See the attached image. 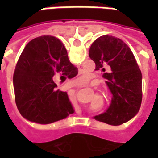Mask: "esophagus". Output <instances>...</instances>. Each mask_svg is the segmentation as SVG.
Listing matches in <instances>:
<instances>
[{
  "mask_svg": "<svg viewBox=\"0 0 158 158\" xmlns=\"http://www.w3.org/2000/svg\"><path fill=\"white\" fill-rule=\"evenodd\" d=\"M72 87H75V88H78V89H79V88H82V87H84V86L79 85H77L76 83H73V84L72 85Z\"/></svg>",
  "mask_w": 158,
  "mask_h": 158,
  "instance_id": "34e87169",
  "label": "esophagus"
}]
</instances>
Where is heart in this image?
<instances>
[{
    "mask_svg": "<svg viewBox=\"0 0 158 158\" xmlns=\"http://www.w3.org/2000/svg\"><path fill=\"white\" fill-rule=\"evenodd\" d=\"M78 80H79V82L80 83V84H85V83L88 81V76L85 75H85L80 76V77H79Z\"/></svg>",
    "mask_w": 158,
    "mask_h": 158,
    "instance_id": "obj_1",
    "label": "heart"
}]
</instances>
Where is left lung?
Instances as JSON below:
<instances>
[{
  "mask_svg": "<svg viewBox=\"0 0 158 158\" xmlns=\"http://www.w3.org/2000/svg\"><path fill=\"white\" fill-rule=\"evenodd\" d=\"M89 56L96 70L104 72L113 96L106 113L94 118L112 125L128 122L138 113L142 101V74L132 51L122 40L106 35L93 42Z\"/></svg>",
  "mask_w": 158,
  "mask_h": 158,
  "instance_id": "8db88e82",
  "label": "left lung"
}]
</instances>
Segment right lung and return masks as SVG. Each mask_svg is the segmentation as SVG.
<instances>
[{
	"mask_svg": "<svg viewBox=\"0 0 158 158\" xmlns=\"http://www.w3.org/2000/svg\"><path fill=\"white\" fill-rule=\"evenodd\" d=\"M78 74L69 62L62 41L44 35L29 41L23 49L13 74L17 107L30 122L48 124L73 113L67 92L57 89L53 79L62 82Z\"/></svg>",
	"mask_w": 158,
	"mask_h": 158,
	"instance_id": "right-lung-1",
	"label": "right lung"
}]
</instances>
